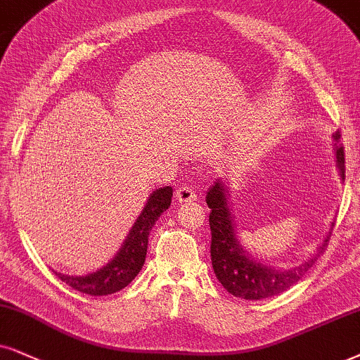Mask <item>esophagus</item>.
I'll list each match as a JSON object with an SVG mask.
<instances>
[{
  "label": "esophagus",
  "instance_id": "obj_1",
  "mask_svg": "<svg viewBox=\"0 0 360 360\" xmlns=\"http://www.w3.org/2000/svg\"><path fill=\"white\" fill-rule=\"evenodd\" d=\"M176 199L179 202H193L198 199V194L191 186H181V188L176 189Z\"/></svg>",
  "mask_w": 360,
  "mask_h": 360
}]
</instances>
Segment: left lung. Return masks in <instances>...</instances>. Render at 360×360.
I'll return each instance as SVG.
<instances>
[{"label": "left lung", "mask_w": 360, "mask_h": 360, "mask_svg": "<svg viewBox=\"0 0 360 360\" xmlns=\"http://www.w3.org/2000/svg\"><path fill=\"white\" fill-rule=\"evenodd\" d=\"M335 143V158L340 177L345 179V159L344 148L340 144V133L335 131L332 134ZM206 202L211 214H209V226H211V261L212 269L217 279L227 292L245 301H261V299L272 297L299 282L304 274L311 269L316 259L324 254L329 244L330 234L326 236L324 243L317 248L316 256L301 264L299 267L289 271H276L274 267H267L264 264L254 261L243 251L239 240L236 239V231L233 219H231L229 207H227L226 188L221 181H217L207 191Z\"/></svg>", "instance_id": "8db88e82"}]
</instances>
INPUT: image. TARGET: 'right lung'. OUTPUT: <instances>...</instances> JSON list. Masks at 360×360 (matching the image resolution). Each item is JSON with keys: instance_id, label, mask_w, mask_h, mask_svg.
Masks as SVG:
<instances>
[{"instance_id": "add662e5", "label": "right lung", "mask_w": 360, "mask_h": 360, "mask_svg": "<svg viewBox=\"0 0 360 360\" xmlns=\"http://www.w3.org/2000/svg\"><path fill=\"white\" fill-rule=\"evenodd\" d=\"M172 198V189L169 186L156 189L149 198L143 212L134 222L133 229L122 244L116 257L101 269L93 274L72 277L56 272L58 279L66 282L70 288L88 295H108L124 289L136 276L139 274L141 267L146 261L148 238L153 226L156 224L162 212L169 207Z\"/></svg>"}]
</instances>
